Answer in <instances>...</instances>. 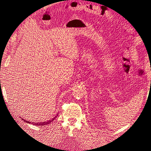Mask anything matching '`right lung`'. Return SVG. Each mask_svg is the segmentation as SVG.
<instances>
[{
  "mask_svg": "<svg viewBox=\"0 0 151 151\" xmlns=\"http://www.w3.org/2000/svg\"><path fill=\"white\" fill-rule=\"evenodd\" d=\"M57 116H58V115H57L55 116V117H53V118H52V119H50V120H48V121H47V122H35V123H34V122H29V121H26V120H24V119H22V120H23L26 123H31V124H33L34 125H37V126H44V125H48V124H50V123L51 122H52L55 119V118L57 117Z\"/></svg>",
  "mask_w": 151,
  "mask_h": 151,
  "instance_id": "right-lung-1",
  "label": "right lung"
}]
</instances>
